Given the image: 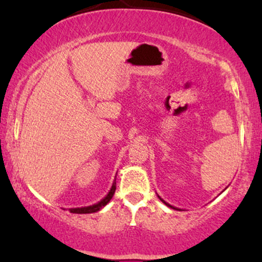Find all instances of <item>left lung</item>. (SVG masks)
Instances as JSON below:
<instances>
[{"instance_id": "left-lung-1", "label": "left lung", "mask_w": 262, "mask_h": 262, "mask_svg": "<svg viewBox=\"0 0 262 262\" xmlns=\"http://www.w3.org/2000/svg\"><path fill=\"white\" fill-rule=\"evenodd\" d=\"M159 198H160V201H161V202L162 203H165V204H166V206L167 207H170V208H172V209H179V208H176V207H173V206H171V204H169V203H167V202H165V201L164 200H162V198L160 197V196H158Z\"/></svg>"}]
</instances>
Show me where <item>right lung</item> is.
I'll return each instance as SVG.
<instances>
[{
    "label": "right lung",
    "instance_id": "obj_1",
    "mask_svg": "<svg viewBox=\"0 0 262 262\" xmlns=\"http://www.w3.org/2000/svg\"><path fill=\"white\" fill-rule=\"evenodd\" d=\"M114 192H116V179H114L113 181V185L112 187H111L110 192L107 193V196L104 198H102L100 202L92 204V206H87V207H80V208H70L71 213H76V214H86V213H95V212H98V210L103 208L106 204L110 202L111 200H112Z\"/></svg>",
    "mask_w": 262,
    "mask_h": 262
}]
</instances>
